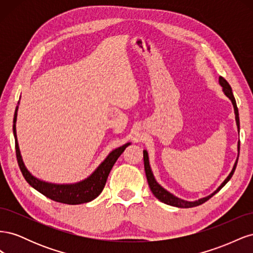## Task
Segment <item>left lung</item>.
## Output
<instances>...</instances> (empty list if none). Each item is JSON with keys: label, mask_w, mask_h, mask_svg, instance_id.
<instances>
[{"label": "left lung", "mask_w": 253, "mask_h": 253, "mask_svg": "<svg viewBox=\"0 0 253 253\" xmlns=\"http://www.w3.org/2000/svg\"><path fill=\"white\" fill-rule=\"evenodd\" d=\"M219 84L221 86H223V90L225 95L230 99L232 104H233V108H234V114H235V121H236V126H237V129H239V133H240V117H239V110H237V106H236V102H235V99H234V96H233V93H232V89H231V86L229 85V83L223 78V77H219ZM237 150H239V154H240V141H239V144H237ZM239 159V158H237ZM237 159L236 162L233 166V169L231 171V173L229 174L228 177L224 180V182L221 183V185L218 187V189L216 191H214V192L207 196V197H204V198H201V200L198 201H195V202H187V201H182L180 200V198L174 196L173 194H171L170 192H168V191L166 189H164L162 186L159 185V183L155 180L154 178V175H153L152 173V170H151V167H150V163H149V156H148V153L147 151H143V163H144V171H145V175H147V179H148V183H149V187L152 191V193L154 194V196L157 198V200H159L160 202H163L167 205H170V206H174V207H178V208H192V207H196V206H200L202 204H204L205 202H207L208 200H210V198L215 195L218 191L223 188L226 183L230 180V178L232 177V175L235 171V168H236V165H237Z\"/></svg>", "instance_id": "left-lung-1"}]
</instances>
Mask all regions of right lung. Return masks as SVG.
<instances>
[{
  "label": "right lung",
  "instance_id": "obj_1",
  "mask_svg": "<svg viewBox=\"0 0 253 253\" xmlns=\"http://www.w3.org/2000/svg\"><path fill=\"white\" fill-rule=\"evenodd\" d=\"M17 111L18 108L16 112H14L13 117V135L14 141H16V154L20 170L30 186L35 188L37 191H39L43 195L58 203L67 205H79L95 200V198L102 192L106 179H108V176L112 170L114 164L116 163V160L122 153H124L127 145L131 144L127 142L122 145V147L112 151L109 156L103 160V163L95 170V172L91 174L89 177L80 182L72 183V185H56V183L45 182L36 178L35 176L30 174L27 171L24 164H23L16 134Z\"/></svg>",
  "mask_w": 253,
  "mask_h": 253
}]
</instances>
